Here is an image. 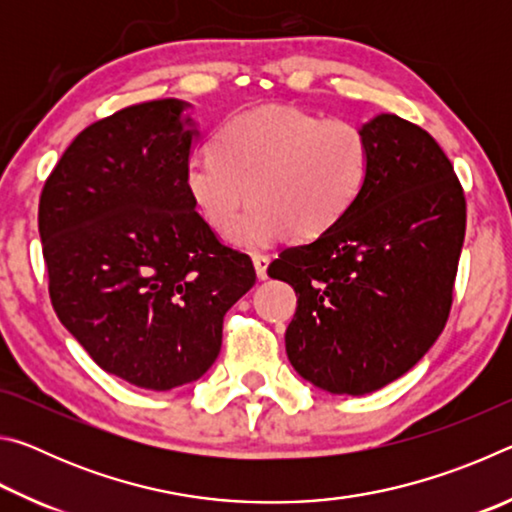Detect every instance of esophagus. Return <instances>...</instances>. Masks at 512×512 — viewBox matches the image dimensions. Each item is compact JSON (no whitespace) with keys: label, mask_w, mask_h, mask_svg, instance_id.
<instances>
[{"label":"esophagus","mask_w":512,"mask_h":512,"mask_svg":"<svg viewBox=\"0 0 512 512\" xmlns=\"http://www.w3.org/2000/svg\"><path fill=\"white\" fill-rule=\"evenodd\" d=\"M268 262H271V259H268V255H264V253L253 255V264H255V271H257L259 280H266V277H268Z\"/></svg>","instance_id":"obj_1"}]
</instances>
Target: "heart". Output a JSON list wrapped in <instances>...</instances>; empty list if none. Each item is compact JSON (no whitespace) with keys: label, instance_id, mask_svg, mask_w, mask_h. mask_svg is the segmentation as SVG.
<instances>
[{"label":"heart","instance_id":"obj_1","mask_svg":"<svg viewBox=\"0 0 512 512\" xmlns=\"http://www.w3.org/2000/svg\"><path fill=\"white\" fill-rule=\"evenodd\" d=\"M368 171V137L352 121L262 106L232 115L216 146L189 155L185 183L216 232L230 228L250 193L254 205L232 226L230 241L255 250L289 232L323 235L357 203Z\"/></svg>","mask_w":512,"mask_h":512}]
</instances>
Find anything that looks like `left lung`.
<instances>
[{
    "label": "left lung",
    "mask_w": 512,
    "mask_h": 512,
    "mask_svg": "<svg viewBox=\"0 0 512 512\" xmlns=\"http://www.w3.org/2000/svg\"><path fill=\"white\" fill-rule=\"evenodd\" d=\"M370 171L357 203L268 266L296 289L291 366L334 395L409 372L445 329L465 239V194L436 140L397 115L361 128Z\"/></svg>",
    "instance_id": "8db88e82"
}]
</instances>
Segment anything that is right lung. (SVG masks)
<instances>
[{
  "label": "right lung",
  "mask_w": 512,
  "mask_h": 512,
  "mask_svg": "<svg viewBox=\"0 0 512 512\" xmlns=\"http://www.w3.org/2000/svg\"><path fill=\"white\" fill-rule=\"evenodd\" d=\"M189 103L146 101L94 121L40 194L49 298L110 375L169 391L221 352L223 316L253 287L246 253L194 210L185 169L198 133Z\"/></svg>",
  "instance_id": "right-lung-1"
}]
</instances>
